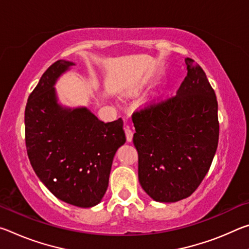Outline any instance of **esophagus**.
I'll list each match as a JSON object with an SVG mask.
<instances>
[{
  "instance_id": "1",
  "label": "esophagus",
  "mask_w": 249,
  "mask_h": 249,
  "mask_svg": "<svg viewBox=\"0 0 249 249\" xmlns=\"http://www.w3.org/2000/svg\"><path fill=\"white\" fill-rule=\"evenodd\" d=\"M124 129H125L126 140H127V142H132V140H133V130L130 129V126L128 124H125Z\"/></svg>"
}]
</instances>
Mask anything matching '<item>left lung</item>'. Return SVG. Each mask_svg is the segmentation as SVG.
I'll use <instances>...</instances> for the list:
<instances>
[{"label": "left lung", "instance_id": "left-lung-1", "mask_svg": "<svg viewBox=\"0 0 249 249\" xmlns=\"http://www.w3.org/2000/svg\"><path fill=\"white\" fill-rule=\"evenodd\" d=\"M188 74L169 98L134 112L138 180L151 199L190 196L211 167L218 144L217 100L206 74L185 58Z\"/></svg>", "mask_w": 249, "mask_h": 249}]
</instances>
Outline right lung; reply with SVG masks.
<instances>
[{
    "label": "right lung",
    "mask_w": 249,
    "mask_h": 249,
    "mask_svg": "<svg viewBox=\"0 0 249 249\" xmlns=\"http://www.w3.org/2000/svg\"><path fill=\"white\" fill-rule=\"evenodd\" d=\"M73 65L54 62L29 94L25 142L34 171L54 196L91 208L105 195L113 158L126 137L122 119L104 123L87 107L58 104L53 86Z\"/></svg>",
    "instance_id": "1"
}]
</instances>
